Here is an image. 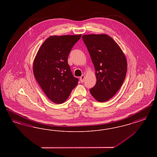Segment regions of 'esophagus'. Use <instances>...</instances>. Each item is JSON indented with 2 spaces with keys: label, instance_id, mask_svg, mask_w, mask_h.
Here are the masks:
<instances>
[{
  "label": "esophagus",
  "instance_id": "obj_1",
  "mask_svg": "<svg viewBox=\"0 0 157 157\" xmlns=\"http://www.w3.org/2000/svg\"><path fill=\"white\" fill-rule=\"evenodd\" d=\"M84 79H85V75H82L81 77H80V81L81 82L83 83L84 81Z\"/></svg>",
  "mask_w": 157,
  "mask_h": 157
}]
</instances>
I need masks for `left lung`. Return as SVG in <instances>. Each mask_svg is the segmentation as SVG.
<instances>
[{
    "label": "left lung",
    "instance_id": "8db88e82",
    "mask_svg": "<svg viewBox=\"0 0 157 157\" xmlns=\"http://www.w3.org/2000/svg\"><path fill=\"white\" fill-rule=\"evenodd\" d=\"M94 65L97 83L90 89L98 102L113 97L125 80L127 62L124 53L112 37L105 34L82 36Z\"/></svg>",
    "mask_w": 157,
    "mask_h": 157
}]
</instances>
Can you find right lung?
I'll return each instance as SVG.
<instances>
[{
  "label": "right lung",
  "mask_w": 157,
  "mask_h": 157,
  "mask_svg": "<svg viewBox=\"0 0 157 157\" xmlns=\"http://www.w3.org/2000/svg\"><path fill=\"white\" fill-rule=\"evenodd\" d=\"M81 36H51L43 43L35 56L33 65L35 78L54 103L64 102L79 81L71 72L67 57Z\"/></svg>",
  "instance_id": "1"
}]
</instances>
